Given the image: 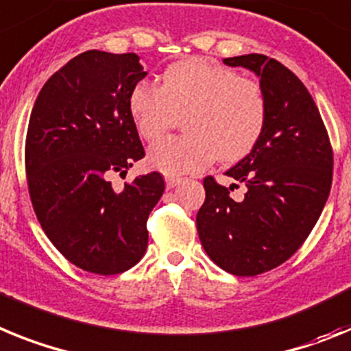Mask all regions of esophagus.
Segmentation results:
<instances>
[{
    "instance_id": "1",
    "label": "esophagus",
    "mask_w": 351,
    "mask_h": 351,
    "mask_svg": "<svg viewBox=\"0 0 351 351\" xmlns=\"http://www.w3.org/2000/svg\"><path fill=\"white\" fill-rule=\"evenodd\" d=\"M184 182V178H178V176H166V187L175 189L176 185H180Z\"/></svg>"
}]
</instances>
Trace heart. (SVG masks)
<instances>
[{"mask_svg":"<svg viewBox=\"0 0 351 351\" xmlns=\"http://www.w3.org/2000/svg\"><path fill=\"white\" fill-rule=\"evenodd\" d=\"M129 112L138 134L157 141L184 114L185 136L164 139L148 152V164L164 175L205 169L215 158L237 162L254 150L267 125V97L258 81L203 58L167 66L158 88L134 84Z\"/></svg>","mask_w":351,"mask_h":351,"instance_id":"b5f03b06","label":"heart"}]
</instances>
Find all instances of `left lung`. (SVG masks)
<instances>
[{
    "mask_svg": "<svg viewBox=\"0 0 351 351\" xmlns=\"http://www.w3.org/2000/svg\"><path fill=\"white\" fill-rule=\"evenodd\" d=\"M260 77L268 114L254 150L228 169L245 185L203 180L205 203L197 212L201 245L215 265L233 276H258L285 263L309 237L332 185L330 141L315 100L289 69L265 54L226 58Z\"/></svg>",
    "mask_w": 351,
    "mask_h": 351,
    "instance_id": "1",
    "label": "left lung"
}]
</instances>
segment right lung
Listing matches in <instances>:
<instances>
[{"mask_svg":"<svg viewBox=\"0 0 351 351\" xmlns=\"http://www.w3.org/2000/svg\"><path fill=\"white\" fill-rule=\"evenodd\" d=\"M146 74L138 54L91 49L47 79L29 117L24 154L36 219L70 263L99 276L141 260L146 221L164 193L157 171L121 191L109 182L145 157L129 95Z\"/></svg>","mask_w":351,"mask_h":351,"instance_id":"obj_1","label":"right lung"}]
</instances>
